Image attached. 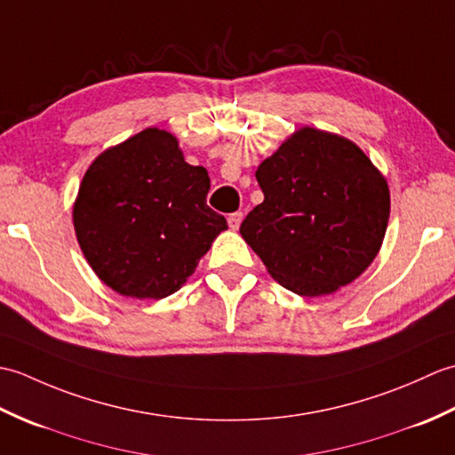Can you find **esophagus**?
<instances>
[{
	"mask_svg": "<svg viewBox=\"0 0 455 455\" xmlns=\"http://www.w3.org/2000/svg\"><path fill=\"white\" fill-rule=\"evenodd\" d=\"M243 219H244V215L240 211H236V212H233V215H228V227L233 228V230H238V227H240V222H243Z\"/></svg>",
	"mask_w": 455,
	"mask_h": 455,
	"instance_id": "obj_1",
	"label": "esophagus"
}]
</instances>
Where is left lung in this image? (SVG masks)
Here are the masks:
<instances>
[{"instance_id": "left-lung-1", "label": "left lung", "mask_w": 455, "mask_h": 455, "mask_svg": "<svg viewBox=\"0 0 455 455\" xmlns=\"http://www.w3.org/2000/svg\"><path fill=\"white\" fill-rule=\"evenodd\" d=\"M264 201L240 225L279 285L323 297L352 283L375 259L391 197L383 173L340 134L303 127L256 170Z\"/></svg>"}]
</instances>
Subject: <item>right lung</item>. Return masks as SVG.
<instances>
[{
    "label": "right lung",
    "instance_id": "add662e5",
    "mask_svg": "<svg viewBox=\"0 0 455 455\" xmlns=\"http://www.w3.org/2000/svg\"><path fill=\"white\" fill-rule=\"evenodd\" d=\"M203 166L178 139L144 129L103 150L80 183L72 220L88 264L113 291L164 299L188 282L227 219L207 205Z\"/></svg>",
    "mask_w": 455,
    "mask_h": 455
}]
</instances>
